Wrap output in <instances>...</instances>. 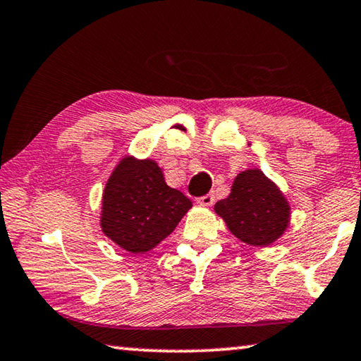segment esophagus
I'll list each match as a JSON object with an SVG mask.
<instances>
[{"mask_svg": "<svg viewBox=\"0 0 361 361\" xmlns=\"http://www.w3.org/2000/svg\"><path fill=\"white\" fill-rule=\"evenodd\" d=\"M197 203L202 204V207H212V204L214 203V195H213V193H207V195L198 197Z\"/></svg>", "mask_w": 361, "mask_h": 361, "instance_id": "34e87169", "label": "esophagus"}]
</instances>
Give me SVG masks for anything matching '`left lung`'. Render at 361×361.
<instances>
[{
  "label": "left lung",
  "instance_id": "obj_1",
  "mask_svg": "<svg viewBox=\"0 0 361 361\" xmlns=\"http://www.w3.org/2000/svg\"><path fill=\"white\" fill-rule=\"evenodd\" d=\"M214 212L242 242L266 247L289 226L290 207L286 197L259 169L242 171L234 179L229 197L214 204Z\"/></svg>",
  "mask_w": 361,
  "mask_h": 361
}]
</instances>
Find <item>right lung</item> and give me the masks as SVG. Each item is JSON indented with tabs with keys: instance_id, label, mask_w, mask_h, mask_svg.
<instances>
[{
	"instance_id": "right-lung-1",
	"label": "right lung",
	"mask_w": 361,
	"mask_h": 361,
	"mask_svg": "<svg viewBox=\"0 0 361 361\" xmlns=\"http://www.w3.org/2000/svg\"><path fill=\"white\" fill-rule=\"evenodd\" d=\"M190 208V200L166 184L153 159L126 157L104 187L99 224L126 252L145 253L168 237Z\"/></svg>"
}]
</instances>
